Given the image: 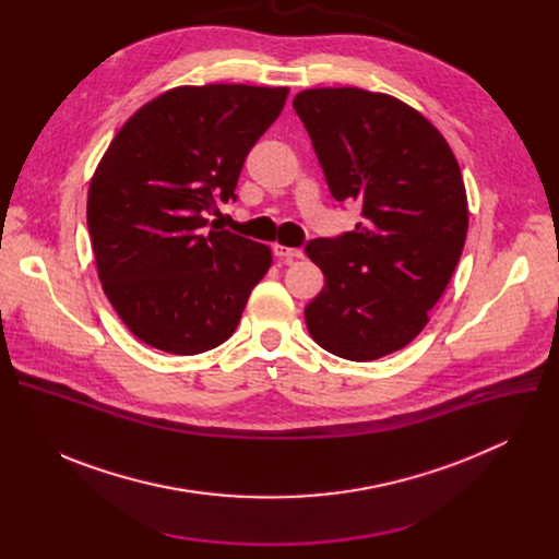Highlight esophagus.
I'll return each instance as SVG.
<instances>
[{
  "label": "esophagus",
  "instance_id": "1",
  "mask_svg": "<svg viewBox=\"0 0 559 559\" xmlns=\"http://www.w3.org/2000/svg\"><path fill=\"white\" fill-rule=\"evenodd\" d=\"M274 257L283 259V261H294V259H302V250L298 248H285V246H274Z\"/></svg>",
  "mask_w": 559,
  "mask_h": 559
}]
</instances>
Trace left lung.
<instances>
[{
    "instance_id": "8db88e82",
    "label": "left lung",
    "mask_w": 559,
    "mask_h": 559,
    "mask_svg": "<svg viewBox=\"0 0 559 559\" xmlns=\"http://www.w3.org/2000/svg\"><path fill=\"white\" fill-rule=\"evenodd\" d=\"M336 201L362 205L356 229L313 238L325 287L307 307L311 338L365 362L409 345L460 261L468 207L455 156L418 110L362 88L294 97Z\"/></svg>"
}]
</instances>
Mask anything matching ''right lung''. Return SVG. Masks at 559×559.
<instances>
[{"label":"right lung","mask_w":559,"mask_h":559,"mask_svg":"<svg viewBox=\"0 0 559 559\" xmlns=\"http://www.w3.org/2000/svg\"><path fill=\"white\" fill-rule=\"evenodd\" d=\"M289 88L179 86L117 132L88 190L99 281L145 345L194 356L225 343L272 252L210 225L234 197L246 156L278 119Z\"/></svg>","instance_id":"right-lung-1"}]
</instances>
